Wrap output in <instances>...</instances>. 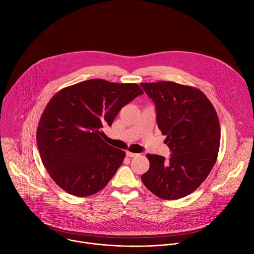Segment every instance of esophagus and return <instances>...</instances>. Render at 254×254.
I'll return each mask as SVG.
<instances>
[{"label":"esophagus","instance_id":"34e87169","mask_svg":"<svg viewBox=\"0 0 254 254\" xmlns=\"http://www.w3.org/2000/svg\"><path fill=\"white\" fill-rule=\"evenodd\" d=\"M126 155H127V157H129V158H133V157H136V156H137V154H135V153H131V152H128V151H127V152H126Z\"/></svg>","mask_w":254,"mask_h":254}]
</instances>
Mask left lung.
Listing matches in <instances>:
<instances>
[{
	"mask_svg": "<svg viewBox=\"0 0 254 254\" xmlns=\"http://www.w3.org/2000/svg\"><path fill=\"white\" fill-rule=\"evenodd\" d=\"M154 101L157 124L171 150L165 157L148 154L150 169L141 181L166 200L194 192L208 177L219 152L220 126L215 108L199 89L171 81L140 83Z\"/></svg>",
	"mask_w": 254,
	"mask_h": 254,
	"instance_id": "8db88e82",
	"label": "left lung"
}]
</instances>
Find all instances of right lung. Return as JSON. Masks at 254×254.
I'll list each match as a JSON object with an SVG mask.
<instances>
[{
	"mask_svg": "<svg viewBox=\"0 0 254 254\" xmlns=\"http://www.w3.org/2000/svg\"><path fill=\"white\" fill-rule=\"evenodd\" d=\"M142 93L135 83L90 79L68 86L50 99L36 137L42 163L61 189L86 197L107 185L126 153L107 144L102 129Z\"/></svg>",
	"mask_w": 254,
	"mask_h": 254,
	"instance_id": "1",
	"label": "right lung"
}]
</instances>
